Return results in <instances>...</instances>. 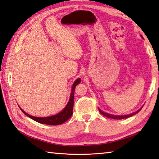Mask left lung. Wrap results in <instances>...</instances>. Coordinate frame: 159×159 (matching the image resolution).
Segmentation results:
<instances>
[{
    "label": "left lung",
    "instance_id": "obj_1",
    "mask_svg": "<svg viewBox=\"0 0 159 159\" xmlns=\"http://www.w3.org/2000/svg\"><path fill=\"white\" fill-rule=\"evenodd\" d=\"M141 37L143 38V36L141 35ZM142 108H143V107H142L140 109H139L138 111H136V112H133L131 114H130V115H111V114L105 112H102V111L101 110H100V109H99V112H101V114H102V115L105 116H106V117H108V118H111V119H123L129 118V117H130V116H132L133 115H135V114L138 113L141 110Z\"/></svg>",
    "mask_w": 159,
    "mask_h": 159
}]
</instances>
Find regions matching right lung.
I'll return each instance as SVG.
<instances>
[{
  "instance_id": "add662e5",
  "label": "right lung",
  "mask_w": 159,
  "mask_h": 159,
  "mask_svg": "<svg viewBox=\"0 0 159 159\" xmlns=\"http://www.w3.org/2000/svg\"><path fill=\"white\" fill-rule=\"evenodd\" d=\"M81 82V79L78 78L75 80L73 83L71 89V93L70 96V99L68 102L67 103L66 106L64 107V109L60 112L59 113L57 114V115L47 116V117H37V116H33L27 114L26 112L21 109L19 107L21 110L22 111L25 115L29 116V118L32 119L33 120L38 122V123L43 124H47V125H60L63 124L67 120L70 118V116L72 115V109H73V105H74V93H75V89L76 87L77 84H79Z\"/></svg>"
}]
</instances>
